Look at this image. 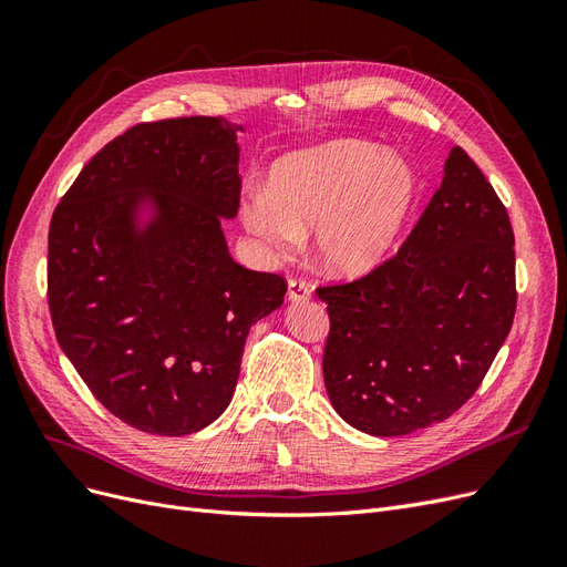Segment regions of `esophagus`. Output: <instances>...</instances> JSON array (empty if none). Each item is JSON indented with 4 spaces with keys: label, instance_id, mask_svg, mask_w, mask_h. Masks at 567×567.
Listing matches in <instances>:
<instances>
[{
    "label": "esophagus",
    "instance_id": "34e87169",
    "mask_svg": "<svg viewBox=\"0 0 567 567\" xmlns=\"http://www.w3.org/2000/svg\"><path fill=\"white\" fill-rule=\"evenodd\" d=\"M288 298L290 300H310L312 298V286L310 284H307L305 279H290L288 281Z\"/></svg>",
    "mask_w": 567,
    "mask_h": 567
}]
</instances>
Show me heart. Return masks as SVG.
<instances>
[{
	"instance_id": "heart-1",
	"label": "heart",
	"mask_w": 567,
	"mask_h": 567,
	"mask_svg": "<svg viewBox=\"0 0 567 567\" xmlns=\"http://www.w3.org/2000/svg\"><path fill=\"white\" fill-rule=\"evenodd\" d=\"M414 192V175L400 158L342 140L279 161L269 188L246 194L241 219L269 257L288 255L315 229L317 260L357 274L379 262L398 238Z\"/></svg>"
}]
</instances>
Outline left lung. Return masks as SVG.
<instances>
[{
  "label": "left lung",
  "instance_id": "left-lung-1",
  "mask_svg": "<svg viewBox=\"0 0 567 567\" xmlns=\"http://www.w3.org/2000/svg\"><path fill=\"white\" fill-rule=\"evenodd\" d=\"M513 244L504 203L454 146L400 250L364 277L317 288L331 321L323 383L338 414L394 437L466 404L516 317Z\"/></svg>",
  "mask_w": 567,
  "mask_h": 567
}]
</instances>
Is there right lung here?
<instances>
[{"label":"right lung","mask_w":567,"mask_h":567,"mask_svg":"<svg viewBox=\"0 0 567 567\" xmlns=\"http://www.w3.org/2000/svg\"><path fill=\"white\" fill-rule=\"evenodd\" d=\"M162 215L140 237L133 205ZM241 205L238 144L221 117L140 123L82 167L51 215L47 300L61 350L113 416L188 435L231 402L250 326L286 279L231 260L219 219Z\"/></svg>","instance_id":"1"}]
</instances>
